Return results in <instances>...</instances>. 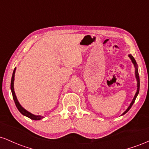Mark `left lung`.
<instances>
[{"instance_id":"8db88e82","label":"left lung","mask_w":149,"mask_h":149,"mask_svg":"<svg viewBox=\"0 0 149 149\" xmlns=\"http://www.w3.org/2000/svg\"><path fill=\"white\" fill-rule=\"evenodd\" d=\"M128 57H130V59H131V61H132V64H133V65H134V69H135V73H134V74H135V77H136V82H137V83H136V93H135V95H134V98H133V100H132V101L131 102V103H130V106L129 107H128V108L127 109H126L125 110V112H123V113L122 114V115L121 116H123V115H124V114H125L126 113H127L128 111L130 110V109H131V107H132V106L133 105V104L134 103V102H135V100H136V97H137V95H138V94H139V86H140V83H139V72H138V66H137V64H136V60H135L134 59V58L133 57V56L132 55V54H128Z\"/></svg>"}]
</instances>
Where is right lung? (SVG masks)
I'll return each instance as SVG.
<instances>
[{"label": "right lung", "mask_w": 149, "mask_h": 149, "mask_svg": "<svg viewBox=\"0 0 149 149\" xmlns=\"http://www.w3.org/2000/svg\"><path fill=\"white\" fill-rule=\"evenodd\" d=\"M15 71H16V68H15L14 71H13V76H12V79H11V84H10V89H11V92H12V95H13V100L15 101V105H16L17 108L19 110L22 115H24V116H26V117L29 118L31 120H39L43 118V116H40V115H34V114L31 113L29 111H28L27 110H26L24 107H22L21 104H19V101L17 98L16 95H15V89H14V81H15Z\"/></svg>", "instance_id": "obj_1"}]
</instances>
